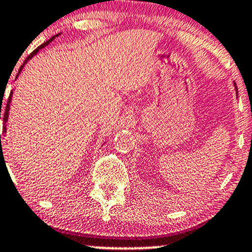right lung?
Listing matches in <instances>:
<instances>
[{
	"instance_id": "obj_1",
	"label": "right lung",
	"mask_w": 252,
	"mask_h": 252,
	"mask_svg": "<svg viewBox=\"0 0 252 252\" xmlns=\"http://www.w3.org/2000/svg\"><path fill=\"white\" fill-rule=\"evenodd\" d=\"M59 35H60V33H59V34H56V35H54V37H51V38H50V39H49L48 41H45V43H44V44H41L40 46H38V48L35 49L34 51H33L32 54L30 55V56L27 57L26 60H25V63H26L27 61H29V60H31L32 57L34 56V55L37 54L38 51H39V49H43V48H45V45H48V44L50 43V41H52V40L55 39V38H56V37H59ZM25 63H24V64H25ZM24 64L21 65V67H20V70H21V69L24 68ZM20 70H19V71H20ZM12 94H13V92H10V94H9V98H8V101H7V104H5V107H4L3 112L1 113V110H0V118H1V117L3 118V126H3V132H5V122L8 121V112H9V104H10V100H12ZM1 109H2V107H1ZM0 142H1V134H0ZM1 152H2V143H1ZM2 153H3V152H2Z\"/></svg>"
}]
</instances>
